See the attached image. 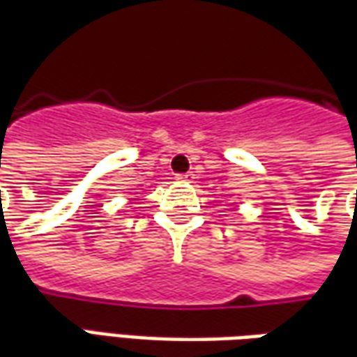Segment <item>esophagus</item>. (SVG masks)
Listing matches in <instances>:
<instances>
[{
    "instance_id": "obj_1",
    "label": "esophagus",
    "mask_w": 357,
    "mask_h": 357,
    "mask_svg": "<svg viewBox=\"0 0 357 357\" xmlns=\"http://www.w3.org/2000/svg\"><path fill=\"white\" fill-rule=\"evenodd\" d=\"M178 179H179V181H183V183H193V179H195V174H191V172H187V174H179Z\"/></svg>"
}]
</instances>
